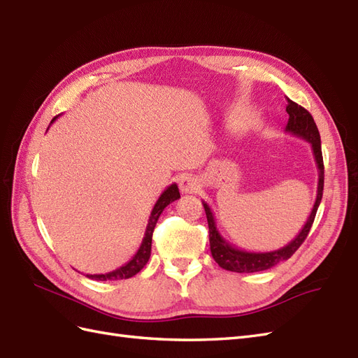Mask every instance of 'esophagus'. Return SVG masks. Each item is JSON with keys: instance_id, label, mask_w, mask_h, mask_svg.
Here are the masks:
<instances>
[{"instance_id": "esophagus-1", "label": "esophagus", "mask_w": 358, "mask_h": 358, "mask_svg": "<svg viewBox=\"0 0 358 358\" xmlns=\"http://www.w3.org/2000/svg\"><path fill=\"white\" fill-rule=\"evenodd\" d=\"M180 190L182 193H196L199 190V180L193 176H185L180 180Z\"/></svg>"}]
</instances>
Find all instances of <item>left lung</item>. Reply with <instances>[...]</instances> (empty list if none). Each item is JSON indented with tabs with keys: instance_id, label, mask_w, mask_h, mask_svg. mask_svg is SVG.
<instances>
[{
	"instance_id": "1",
	"label": "left lung",
	"mask_w": 358,
	"mask_h": 358,
	"mask_svg": "<svg viewBox=\"0 0 358 358\" xmlns=\"http://www.w3.org/2000/svg\"><path fill=\"white\" fill-rule=\"evenodd\" d=\"M287 101H288L287 112L289 118H288L287 127H285V131H288V134L309 142L315 156L316 168H318V190H316V199L313 203V208L310 211V216L308 217V220H306L304 227L299 232V236L295 237L291 243H288L287 246H283L282 249L271 250V252H246L232 246V244H229L220 236L217 224L214 222L211 208L208 207L207 202L202 201V206L206 208L207 220H208L211 255L214 261L219 264V267L224 270L236 271V273H257V271L268 270L274 267V265H278L279 262L289 259L295 253V250L301 246L306 237H308L316 216V211H318V207L322 199V190H324V162H322L320 131L315 124L313 117L309 114V110H306L303 106L297 105L291 99H287Z\"/></svg>"
}]
</instances>
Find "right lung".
I'll list each match as a JSON object with an SVG mask.
<instances>
[{
  "label": "right lung",
  "instance_id": "add662e5",
  "mask_svg": "<svg viewBox=\"0 0 358 358\" xmlns=\"http://www.w3.org/2000/svg\"><path fill=\"white\" fill-rule=\"evenodd\" d=\"M57 118H58V115L54 117L50 122H54ZM178 198H180L178 186L176 185V182H173V185H171L165 192L162 193V195L157 199V202L155 203V207H152L151 214H150V219H148L147 229H145V236H144V238H142V243H141L138 252L135 253V257L131 258L127 264L122 265V267H120V268H117L114 271L106 273V274H87V278L94 279V280H120V279L134 278L135 274H138L142 268H144V265L150 259L152 231H155V227H156V223H157V220L160 217L162 211L165 210L171 202L177 201Z\"/></svg>",
  "mask_w": 358,
  "mask_h": 358
}]
</instances>
